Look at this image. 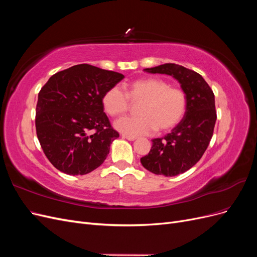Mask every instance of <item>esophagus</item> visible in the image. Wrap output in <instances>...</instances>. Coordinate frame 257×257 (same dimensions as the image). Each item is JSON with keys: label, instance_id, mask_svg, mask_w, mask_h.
I'll return each instance as SVG.
<instances>
[{"label": "esophagus", "instance_id": "34e87169", "mask_svg": "<svg viewBox=\"0 0 257 257\" xmlns=\"http://www.w3.org/2000/svg\"><path fill=\"white\" fill-rule=\"evenodd\" d=\"M122 137L127 139V141H130V142H134L135 139H136L135 136H130V135H122Z\"/></svg>", "mask_w": 257, "mask_h": 257}]
</instances>
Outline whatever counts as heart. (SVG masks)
Wrapping results in <instances>:
<instances>
[{
  "mask_svg": "<svg viewBox=\"0 0 257 257\" xmlns=\"http://www.w3.org/2000/svg\"><path fill=\"white\" fill-rule=\"evenodd\" d=\"M130 99L133 103L142 102L137 108L138 116H126L114 123L116 130L130 136L149 135L157 128L160 132L172 130L183 118L188 105L182 89L157 77L132 81L127 94L114 85L105 92L102 100L108 114L120 116L128 110Z\"/></svg>",
  "mask_w": 257,
  "mask_h": 257,
  "instance_id": "heart-1",
  "label": "heart"
}]
</instances>
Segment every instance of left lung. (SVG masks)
Segmentation results:
<instances>
[{"label":"left lung","mask_w":257,"mask_h":257,"mask_svg":"<svg viewBox=\"0 0 257 257\" xmlns=\"http://www.w3.org/2000/svg\"><path fill=\"white\" fill-rule=\"evenodd\" d=\"M144 71L174 77L185 92L188 105L182 120L169 134L152 139L150 152L141 162L155 175L183 174L200 160L211 141L216 121L214 94L201 75L181 65L166 63Z\"/></svg>","instance_id":"8db88e82"}]
</instances>
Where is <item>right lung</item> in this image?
Wrapping results in <instances>:
<instances>
[{
  "instance_id": "add662e5",
  "label": "right lung",
  "mask_w": 257,
  "mask_h": 257,
  "mask_svg": "<svg viewBox=\"0 0 257 257\" xmlns=\"http://www.w3.org/2000/svg\"><path fill=\"white\" fill-rule=\"evenodd\" d=\"M122 74L78 64L52 75L38 93L36 134L51 164L67 175L100 166L119 137L104 112L103 95Z\"/></svg>"
}]
</instances>
